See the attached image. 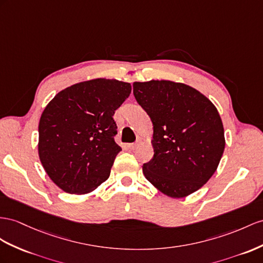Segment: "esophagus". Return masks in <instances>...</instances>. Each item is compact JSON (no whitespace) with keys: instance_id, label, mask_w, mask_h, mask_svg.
<instances>
[{"instance_id":"esophagus-1","label":"esophagus","mask_w":263,"mask_h":263,"mask_svg":"<svg viewBox=\"0 0 263 263\" xmlns=\"http://www.w3.org/2000/svg\"><path fill=\"white\" fill-rule=\"evenodd\" d=\"M138 145H139V143H138V142H136V143H130V144L127 145V146H129L131 150H134V149H136V147H137Z\"/></svg>"}]
</instances>
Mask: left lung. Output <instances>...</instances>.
I'll use <instances>...</instances> for the list:
<instances>
[{"label":"left lung","instance_id":"1","mask_svg":"<svg viewBox=\"0 0 263 263\" xmlns=\"http://www.w3.org/2000/svg\"><path fill=\"white\" fill-rule=\"evenodd\" d=\"M133 94L153 124V158L143 174L162 193L183 198L206 183L224 150L222 121L210 100L171 81L134 82Z\"/></svg>","mask_w":263,"mask_h":263}]
</instances>
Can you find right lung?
Returning a JSON list of instances; mask_svg holds the SVG:
<instances>
[{
	"label": "right lung",
	"mask_w": 263,
	"mask_h": 263,
	"mask_svg": "<svg viewBox=\"0 0 263 263\" xmlns=\"http://www.w3.org/2000/svg\"><path fill=\"white\" fill-rule=\"evenodd\" d=\"M130 93V83L97 79L66 87L46 105L39 124V156L63 191L91 192L110 177L122 150L114 141L113 116Z\"/></svg>",
	"instance_id": "add662e5"
}]
</instances>
